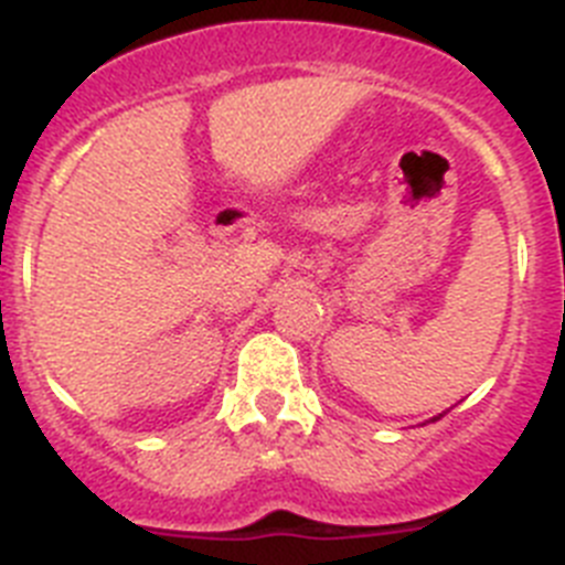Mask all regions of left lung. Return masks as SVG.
Instances as JSON below:
<instances>
[{"label":"left lung","instance_id":"1","mask_svg":"<svg viewBox=\"0 0 565 565\" xmlns=\"http://www.w3.org/2000/svg\"><path fill=\"white\" fill-rule=\"evenodd\" d=\"M444 413H447V411H444ZM444 413H438V416H433V418H430V422H438V418H441V416H444Z\"/></svg>","mask_w":565,"mask_h":565}]
</instances>
